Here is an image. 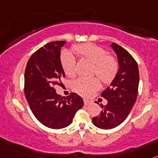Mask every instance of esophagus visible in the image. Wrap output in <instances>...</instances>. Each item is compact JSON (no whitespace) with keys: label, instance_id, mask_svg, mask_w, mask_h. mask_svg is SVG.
I'll return each instance as SVG.
<instances>
[{"label":"esophagus","instance_id":"esophagus-1","mask_svg":"<svg viewBox=\"0 0 158 158\" xmlns=\"http://www.w3.org/2000/svg\"><path fill=\"white\" fill-rule=\"evenodd\" d=\"M93 101L92 100H89V99H84V104L85 105H89V104H93Z\"/></svg>","mask_w":158,"mask_h":158}]
</instances>
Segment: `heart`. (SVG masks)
Wrapping results in <instances>:
<instances>
[{
	"label": "heart",
	"mask_w": 158,
	"mask_h": 158,
	"mask_svg": "<svg viewBox=\"0 0 158 158\" xmlns=\"http://www.w3.org/2000/svg\"><path fill=\"white\" fill-rule=\"evenodd\" d=\"M73 51L81 59H85L93 64V74L96 75L103 83L110 84L116 77L118 63L116 58L109 55L105 49L93 43L76 45ZM62 65L65 75L73 77L76 75V58L68 51H64L61 57ZM100 87L96 77L78 78L73 84V89L81 96H90Z\"/></svg>",
	"instance_id": "heart-1"
}]
</instances>
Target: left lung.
<instances>
[{"label": "left lung", "mask_w": 158, "mask_h": 158, "mask_svg": "<svg viewBox=\"0 0 158 158\" xmlns=\"http://www.w3.org/2000/svg\"><path fill=\"white\" fill-rule=\"evenodd\" d=\"M117 55L118 70L116 77L101 96L107 100L99 115L93 118L95 126L100 129H112L122 123L131 112L138 96L139 67L131 54L115 43L111 44Z\"/></svg>", "instance_id": "left-lung-1"}]
</instances>
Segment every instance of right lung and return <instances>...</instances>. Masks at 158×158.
<instances>
[{
    "instance_id": "obj_1",
    "label": "right lung",
    "mask_w": 158,
    "mask_h": 158,
    "mask_svg": "<svg viewBox=\"0 0 158 158\" xmlns=\"http://www.w3.org/2000/svg\"><path fill=\"white\" fill-rule=\"evenodd\" d=\"M65 43L51 42L39 49L29 58L24 73V94L29 107L38 120L51 129L69 126L84 105L81 97L75 93L63 99L54 89L65 77L60 59Z\"/></svg>"
}]
</instances>
